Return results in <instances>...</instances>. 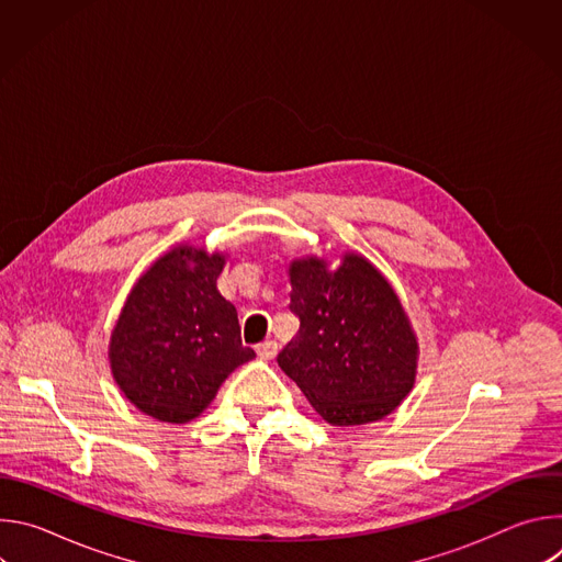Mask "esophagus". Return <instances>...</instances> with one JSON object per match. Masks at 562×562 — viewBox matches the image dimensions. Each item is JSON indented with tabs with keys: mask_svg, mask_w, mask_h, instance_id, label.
<instances>
[{
	"mask_svg": "<svg viewBox=\"0 0 562 562\" xmlns=\"http://www.w3.org/2000/svg\"><path fill=\"white\" fill-rule=\"evenodd\" d=\"M256 351H258V356H260L262 360H273L276 353H278V342H276V340H265V342H260V345L256 347Z\"/></svg>",
	"mask_w": 562,
	"mask_h": 562,
	"instance_id": "esophagus-1",
	"label": "esophagus"
}]
</instances>
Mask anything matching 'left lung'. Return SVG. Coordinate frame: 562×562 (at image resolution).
I'll use <instances>...</instances> for the list:
<instances>
[{"instance_id": "obj_1", "label": "left lung", "mask_w": 562, "mask_h": 562, "mask_svg": "<svg viewBox=\"0 0 562 562\" xmlns=\"http://www.w3.org/2000/svg\"><path fill=\"white\" fill-rule=\"evenodd\" d=\"M289 276L300 331L278 353L280 369L336 427L391 414L414 386L418 345L389 282L360 256L336 271L297 260Z\"/></svg>"}]
</instances>
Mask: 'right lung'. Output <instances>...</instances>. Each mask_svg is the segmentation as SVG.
<instances>
[{
  "label": "right lung",
  "instance_id": "add662e5",
  "mask_svg": "<svg viewBox=\"0 0 562 562\" xmlns=\"http://www.w3.org/2000/svg\"><path fill=\"white\" fill-rule=\"evenodd\" d=\"M224 258L178 247L131 291L111 336V369L131 403L162 423L200 416L220 384L256 358L215 286Z\"/></svg>",
  "mask_w": 562,
  "mask_h": 562
}]
</instances>
